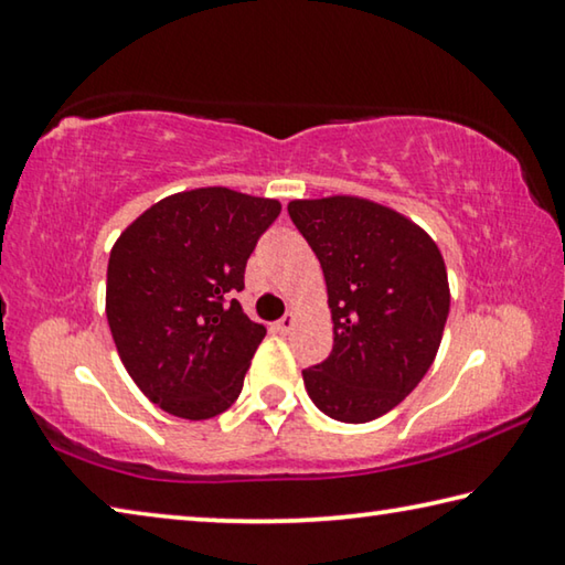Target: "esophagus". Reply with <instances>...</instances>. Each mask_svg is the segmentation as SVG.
I'll return each mask as SVG.
<instances>
[{
  "label": "esophagus",
  "instance_id": "1",
  "mask_svg": "<svg viewBox=\"0 0 565 565\" xmlns=\"http://www.w3.org/2000/svg\"><path fill=\"white\" fill-rule=\"evenodd\" d=\"M294 313H286V317L284 319H279V321H276V331H279V333H289L291 329H294Z\"/></svg>",
  "mask_w": 565,
  "mask_h": 565
}]
</instances>
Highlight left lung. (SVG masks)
<instances>
[{
  "mask_svg": "<svg viewBox=\"0 0 565 565\" xmlns=\"http://www.w3.org/2000/svg\"><path fill=\"white\" fill-rule=\"evenodd\" d=\"M289 216L321 264L333 321L329 359L303 369L306 391L327 416L366 424L431 369L451 306L444 256L424 228L369 199H303Z\"/></svg>",
  "mask_w": 565,
  "mask_h": 565,
  "instance_id": "1",
  "label": "left lung"
}]
</instances>
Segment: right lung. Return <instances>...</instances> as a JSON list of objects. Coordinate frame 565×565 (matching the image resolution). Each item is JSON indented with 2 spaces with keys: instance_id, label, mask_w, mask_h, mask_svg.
I'll use <instances>...</instances> for the list:
<instances>
[{
  "instance_id": "add662e5",
  "label": "right lung",
  "mask_w": 565,
  "mask_h": 565,
  "mask_svg": "<svg viewBox=\"0 0 565 565\" xmlns=\"http://www.w3.org/2000/svg\"><path fill=\"white\" fill-rule=\"evenodd\" d=\"M279 212L276 199L191 189L147 209L114 244L111 337L134 384L167 414L214 418L242 394L266 329L232 296Z\"/></svg>"
}]
</instances>
